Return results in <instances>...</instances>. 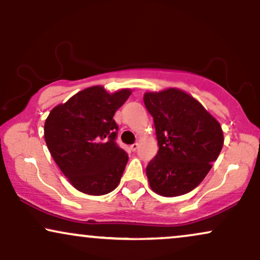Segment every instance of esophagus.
<instances>
[{
  "instance_id": "esophagus-1",
  "label": "esophagus",
  "mask_w": 260,
  "mask_h": 260,
  "mask_svg": "<svg viewBox=\"0 0 260 260\" xmlns=\"http://www.w3.org/2000/svg\"><path fill=\"white\" fill-rule=\"evenodd\" d=\"M138 147H139V144H138V143L133 144V145H131V149H132V151H137Z\"/></svg>"
}]
</instances>
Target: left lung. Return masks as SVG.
I'll use <instances>...</instances> for the list:
<instances>
[{"instance_id": "obj_1", "label": "left lung", "mask_w": 260, "mask_h": 260, "mask_svg": "<svg viewBox=\"0 0 260 260\" xmlns=\"http://www.w3.org/2000/svg\"><path fill=\"white\" fill-rule=\"evenodd\" d=\"M144 103L159 146L146 168L151 189L163 197L186 194L218 158L224 143L221 124L199 101L176 87L145 92Z\"/></svg>"}]
</instances>
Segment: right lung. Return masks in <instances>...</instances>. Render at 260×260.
<instances>
[{"instance_id": "1", "label": "right lung", "mask_w": 260, "mask_h": 260, "mask_svg": "<svg viewBox=\"0 0 260 260\" xmlns=\"http://www.w3.org/2000/svg\"><path fill=\"white\" fill-rule=\"evenodd\" d=\"M131 88L109 93L96 85L79 91L50 111L44 139L52 158L75 189L104 196L119 186L128 154L115 143L116 110Z\"/></svg>"}]
</instances>
